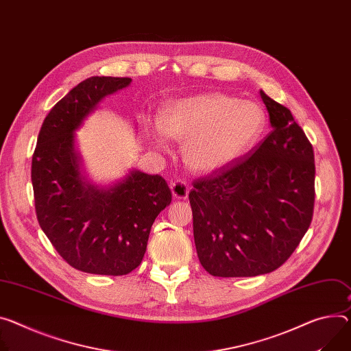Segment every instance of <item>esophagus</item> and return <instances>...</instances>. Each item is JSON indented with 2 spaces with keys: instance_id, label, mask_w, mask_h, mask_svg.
<instances>
[{
  "instance_id": "obj_1",
  "label": "esophagus",
  "mask_w": 351,
  "mask_h": 351,
  "mask_svg": "<svg viewBox=\"0 0 351 351\" xmlns=\"http://www.w3.org/2000/svg\"><path fill=\"white\" fill-rule=\"evenodd\" d=\"M171 190H172L173 197L176 199H186L189 196V184L183 179L172 182Z\"/></svg>"
}]
</instances>
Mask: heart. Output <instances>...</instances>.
I'll use <instances>...</instances> for the list:
<instances>
[{
	"label": "heart",
	"instance_id": "1",
	"mask_svg": "<svg viewBox=\"0 0 351 351\" xmlns=\"http://www.w3.org/2000/svg\"><path fill=\"white\" fill-rule=\"evenodd\" d=\"M265 110L253 101L206 93L169 106L148 125L152 143L168 148V136L184 141V162L196 172H214L243 156L261 137Z\"/></svg>",
	"mask_w": 351,
	"mask_h": 351
}]
</instances>
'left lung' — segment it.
<instances>
[{"label":"left lung","mask_w":351,"mask_h":351,"mask_svg":"<svg viewBox=\"0 0 351 351\" xmlns=\"http://www.w3.org/2000/svg\"><path fill=\"white\" fill-rule=\"evenodd\" d=\"M270 134L247 156L193 182L189 193L202 266L217 277H253L287 262L315 203L312 144L290 109L261 90Z\"/></svg>","instance_id":"8db88e82"}]
</instances>
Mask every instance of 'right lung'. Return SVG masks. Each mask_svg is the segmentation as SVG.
I'll use <instances>...</instances> for the list:
<instances>
[{
	"label": "right lung",
	"instance_id": "add662e5",
	"mask_svg": "<svg viewBox=\"0 0 351 351\" xmlns=\"http://www.w3.org/2000/svg\"><path fill=\"white\" fill-rule=\"evenodd\" d=\"M132 78L90 77L46 116L32 156L39 226L70 266L84 273L124 276L141 263L155 218L172 202L165 179L130 171L110 187L81 175L74 132L110 93Z\"/></svg>",
	"mask_w": 351,
	"mask_h": 351
}]
</instances>
